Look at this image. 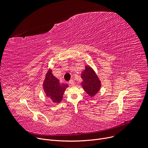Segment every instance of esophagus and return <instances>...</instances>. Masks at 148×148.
<instances>
[{"label":"esophagus","instance_id":"esophagus-1","mask_svg":"<svg viewBox=\"0 0 148 148\" xmlns=\"http://www.w3.org/2000/svg\"><path fill=\"white\" fill-rule=\"evenodd\" d=\"M71 85V86H73V85L74 84V82L73 80H69V82H68Z\"/></svg>","mask_w":148,"mask_h":148}]
</instances>
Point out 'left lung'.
Wrapping results in <instances>:
<instances>
[{
	"label": "left lung",
	"instance_id": "left-lung-1",
	"mask_svg": "<svg viewBox=\"0 0 148 148\" xmlns=\"http://www.w3.org/2000/svg\"><path fill=\"white\" fill-rule=\"evenodd\" d=\"M81 78L83 80L81 84L85 92L90 97L95 96L101 86L95 72L89 65L86 66L81 74Z\"/></svg>",
	"mask_w": 148,
	"mask_h": 148
}]
</instances>
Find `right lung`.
Returning a JSON list of instances; mask_svg holds the SVG:
<instances>
[{"instance_id": "right-lung-1", "label": "right lung", "mask_w": 148, "mask_h": 148, "mask_svg": "<svg viewBox=\"0 0 148 148\" xmlns=\"http://www.w3.org/2000/svg\"><path fill=\"white\" fill-rule=\"evenodd\" d=\"M68 87V84L59 83V80L52 74L51 69L48 70L43 83V89L46 96L53 103L58 104L61 101Z\"/></svg>"}]
</instances>
